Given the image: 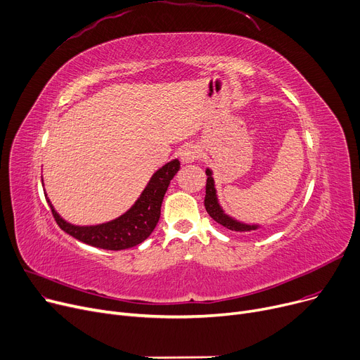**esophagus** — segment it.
Wrapping results in <instances>:
<instances>
[{"label": "esophagus", "instance_id": "esophagus-1", "mask_svg": "<svg viewBox=\"0 0 360 360\" xmlns=\"http://www.w3.org/2000/svg\"><path fill=\"white\" fill-rule=\"evenodd\" d=\"M181 160L184 163H193L195 162L198 158H200V150L197 146H193V144H188L185 146L182 150H181Z\"/></svg>", "mask_w": 360, "mask_h": 360}]
</instances>
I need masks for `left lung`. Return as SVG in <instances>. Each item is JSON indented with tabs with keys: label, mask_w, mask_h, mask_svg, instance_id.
<instances>
[{
	"label": "left lung",
	"mask_w": 360,
	"mask_h": 360,
	"mask_svg": "<svg viewBox=\"0 0 360 360\" xmlns=\"http://www.w3.org/2000/svg\"><path fill=\"white\" fill-rule=\"evenodd\" d=\"M207 184H205V197H204V205L207 213L210 214V217L213 220H216L217 223H220L224 228H228L231 231L235 232H250V231H255L258 229V226L255 224H245L240 221H236L235 219L229 217L228 214H224V212L221 210V207L219 205L217 197H216V188H214V181L212 176V170L207 169Z\"/></svg>",
	"instance_id": "left-lung-1"
}]
</instances>
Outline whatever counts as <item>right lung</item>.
<instances>
[{
    "label": "right lung",
    "instance_id": "obj_1",
    "mask_svg": "<svg viewBox=\"0 0 360 360\" xmlns=\"http://www.w3.org/2000/svg\"><path fill=\"white\" fill-rule=\"evenodd\" d=\"M179 160L175 159L160 167L151 176L136 204L125 214L112 221L98 226H74L61 219L48 200L52 216L56 224L65 233L87 245H91V247L109 251L132 248L146 240L156 228L160 217V207L165 193L170 181H172V178L179 170Z\"/></svg>",
    "mask_w": 360,
    "mask_h": 360
}]
</instances>
